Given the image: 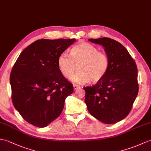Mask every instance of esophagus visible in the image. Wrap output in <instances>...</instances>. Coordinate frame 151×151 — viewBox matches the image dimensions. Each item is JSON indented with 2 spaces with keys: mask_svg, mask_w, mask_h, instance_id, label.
<instances>
[{
  "mask_svg": "<svg viewBox=\"0 0 151 151\" xmlns=\"http://www.w3.org/2000/svg\"><path fill=\"white\" fill-rule=\"evenodd\" d=\"M73 87H74V90H76L77 89L80 88V86L76 85V84H74V85H73Z\"/></svg>",
  "mask_w": 151,
  "mask_h": 151,
  "instance_id": "1",
  "label": "esophagus"
}]
</instances>
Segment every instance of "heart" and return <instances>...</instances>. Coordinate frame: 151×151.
Segmentation results:
<instances>
[{"label":"heart","mask_w":151,"mask_h":151,"mask_svg":"<svg viewBox=\"0 0 151 151\" xmlns=\"http://www.w3.org/2000/svg\"><path fill=\"white\" fill-rule=\"evenodd\" d=\"M60 71L66 78H71L78 65L79 71L72 77L73 82L96 83L102 80L109 68V58L106 52L87 42H80L75 45L70 56L62 52L57 60Z\"/></svg>","instance_id":"1"}]
</instances>
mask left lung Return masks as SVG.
Returning <instances> with one entry per match:
<instances>
[{"label":"left lung","mask_w":151,"mask_h":151,"mask_svg":"<svg viewBox=\"0 0 151 151\" xmlns=\"http://www.w3.org/2000/svg\"><path fill=\"white\" fill-rule=\"evenodd\" d=\"M102 45L109 58V68L104 78L86 91L87 110L104 124H115L130 113L138 95V69L134 59L120 42L104 37L88 40Z\"/></svg>","instance_id":"8db88e82"}]
</instances>
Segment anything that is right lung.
Instances as JSON below:
<instances>
[{"label": "right lung", "instance_id": "right-lung-1", "mask_svg": "<svg viewBox=\"0 0 151 151\" xmlns=\"http://www.w3.org/2000/svg\"><path fill=\"white\" fill-rule=\"evenodd\" d=\"M76 41L41 39L21 52L10 74L15 108L28 123L44 127L62 113L73 86L60 73L58 56Z\"/></svg>", "mask_w": 151, "mask_h": 151}]
</instances>
